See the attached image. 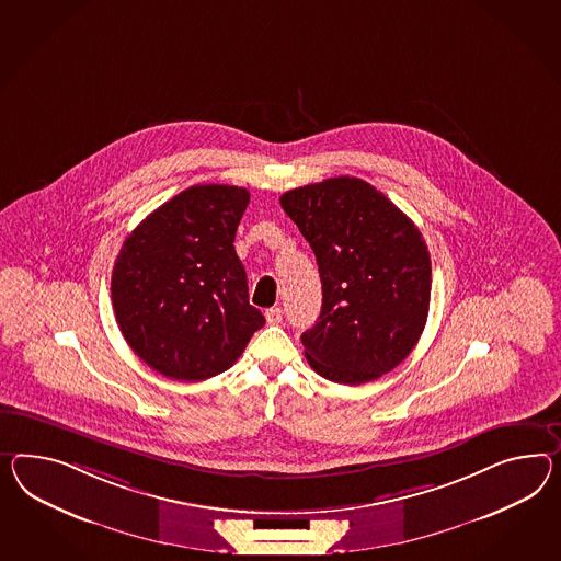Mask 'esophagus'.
I'll use <instances>...</instances> for the list:
<instances>
[{"label": "esophagus", "mask_w": 561, "mask_h": 561, "mask_svg": "<svg viewBox=\"0 0 561 561\" xmlns=\"http://www.w3.org/2000/svg\"><path fill=\"white\" fill-rule=\"evenodd\" d=\"M266 321L271 323V325H278L280 321H283V311L278 309V307H271V309H266Z\"/></svg>", "instance_id": "obj_1"}]
</instances>
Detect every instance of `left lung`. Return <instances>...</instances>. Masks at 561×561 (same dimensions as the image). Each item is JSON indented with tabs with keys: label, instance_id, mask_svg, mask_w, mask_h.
<instances>
[{
	"label": "left lung",
	"instance_id": "obj_1",
	"mask_svg": "<svg viewBox=\"0 0 561 561\" xmlns=\"http://www.w3.org/2000/svg\"><path fill=\"white\" fill-rule=\"evenodd\" d=\"M280 205L321 276V316L301 335L311 368L347 387L397 368L430 313L432 260L419 228L356 176L293 188Z\"/></svg>",
	"mask_w": 561,
	"mask_h": 561
}]
</instances>
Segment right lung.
<instances>
[{"label": "right lung", "instance_id": "obj_1", "mask_svg": "<svg viewBox=\"0 0 561 561\" xmlns=\"http://www.w3.org/2000/svg\"><path fill=\"white\" fill-rule=\"evenodd\" d=\"M250 193L195 185L129 233L112 273L122 335L157 373L199 382L242 356L264 316L248 301L233 240Z\"/></svg>", "mask_w": 561, "mask_h": 561}]
</instances>
